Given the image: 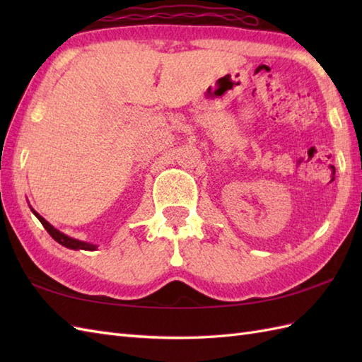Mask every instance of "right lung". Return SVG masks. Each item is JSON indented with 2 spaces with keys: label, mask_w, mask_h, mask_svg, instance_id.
<instances>
[{
  "label": "right lung",
  "mask_w": 362,
  "mask_h": 362,
  "mask_svg": "<svg viewBox=\"0 0 362 362\" xmlns=\"http://www.w3.org/2000/svg\"><path fill=\"white\" fill-rule=\"evenodd\" d=\"M30 211H33V213L35 214V216H37V219L42 222V226L45 227L46 232H48L59 244H62L64 247L73 249V250H96V249H98V245H95V244H90V243H86V241L74 240V238L68 236V235H65V233H62V232H59V230H57L56 227H52L48 221H46L45 218H42L40 214H38V213L33 209V206H30Z\"/></svg>",
  "instance_id": "obj_1"
}]
</instances>
